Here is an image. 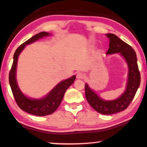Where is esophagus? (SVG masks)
I'll use <instances>...</instances> for the list:
<instances>
[{
	"label": "esophagus",
	"mask_w": 147,
	"mask_h": 147,
	"mask_svg": "<svg viewBox=\"0 0 147 147\" xmlns=\"http://www.w3.org/2000/svg\"><path fill=\"white\" fill-rule=\"evenodd\" d=\"M84 77V74L82 73H78L76 74V78L77 79H82Z\"/></svg>",
	"instance_id": "esophagus-1"
}]
</instances>
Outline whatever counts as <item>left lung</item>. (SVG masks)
<instances>
[{
  "mask_svg": "<svg viewBox=\"0 0 147 147\" xmlns=\"http://www.w3.org/2000/svg\"><path fill=\"white\" fill-rule=\"evenodd\" d=\"M106 36L109 39V47L106 54L119 53L127 63L128 73L126 89L119 97L112 100L101 98L94 91L89 88L88 84L85 85V92L87 100L94 110L104 115H111L120 112L128 108L140 85L141 76L136 53L131 47L115 34H107Z\"/></svg>",
  "mask_w": 147,
  "mask_h": 147,
  "instance_id": "1",
  "label": "left lung"
}]
</instances>
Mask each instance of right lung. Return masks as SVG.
I'll use <instances>...</instances> for the list:
<instances>
[{"label": "right lung", "instance_id": "right-lung-1", "mask_svg": "<svg viewBox=\"0 0 147 147\" xmlns=\"http://www.w3.org/2000/svg\"><path fill=\"white\" fill-rule=\"evenodd\" d=\"M50 35L51 33L41 32L20 45L14 53L13 64L9 74V85L17 105L23 111L37 116H45L54 113L60 105L66 90L74 83L76 78V76L73 75L71 78L61 81L48 94L41 98L28 97L20 89L16 79L17 65L19 54L26 45Z\"/></svg>", "mask_w": 147, "mask_h": 147}]
</instances>
